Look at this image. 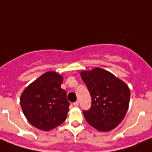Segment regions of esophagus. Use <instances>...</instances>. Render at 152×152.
Returning a JSON list of instances; mask_svg holds the SVG:
<instances>
[{
	"label": "esophagus",
	"instance_id": "1",
	"mask_svg": "<svg viewBox=\"0 0 152 152\" xmlns=\"http://www.w3.org/2000/svg\"><path fill=\"white\" fill-rule=\"evenodd\" d=\"M74 105H75V107H77L78 105H79V102H77H77H75V103H74Z\"/></svg>",
	"mask_w": 152,
	"mask_h": 152
}]
</instances>
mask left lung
<instances>
[{
  "instance_id": "1",
  "label": "left lung",
  "mask_w": 152,
  "mask_h": 152,
  "mask_svg": "<svg viewBox=\"0 0 152 152\" xmlns=\"http://www.w3.org/2000/svg\"><path fill=\"white\" fill-rule=\"evenodd\" d=\"M81 77L92 98L90 109L83 111L87 122L100 132L115 129L123 121L129 109V86L112 73L99 67L83 70Z\"/></svg>"
}]
</instances>
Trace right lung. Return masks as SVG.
<instances>
[{"label":"right lung","instance_id":"obj_1","mask_svg":"<svg viewBox=\"0 0 152 152\" xmlns=\"http://www.w3.org/2000/svg\"><path fill=\"white\" fill-rule=\"evenodd\" d=\"M63 77L48 71L26 87L20 96V105L28 122L37 129L50 131L63 123L70 102L61 88Z\"/></svg>","mask_w":152,"mask_h":152}]
</instances>
